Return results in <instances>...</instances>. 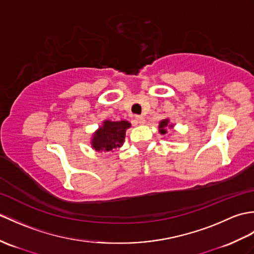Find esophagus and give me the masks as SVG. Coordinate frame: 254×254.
I'll list each match as a JSON object with an SVG mask.
<instances>
[{
  "label": "esophagus",
  "instance_id": "1",
  "mask_svg": "<svg viewBox=\"0 0 254 254\" xmlns=\"http://www.w3.org/2000/svg\"><path fill=\"white\" fill-rule=\"evenodd\" d=\"M135 121H136L137 124H144L145 123V119L142 116H136L135 117Z\"/></svg>",
  "mask_w": 254,
  "mask_h": 254
}]
</instances>
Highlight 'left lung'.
<instances>
[{
	"label": "left lung",
	"instance_id": "8db88e82",
	"mask_svg": "<svg viewBox=\"0 0 254 254\" xmlns=\"http://www.w3.org/2000/svg\"><path fill=\"white\" fill-rule=\"evenodd\" d=\"M167 127H174V126H171L169 123V119H164L159 122V133L160 134H166L167 133Z\"/></svg>",
	"mask_w": 254,
	"mask_h": 254
}]
</instances>
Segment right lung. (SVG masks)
Segmentation results:
<instances>
[{
  "instance_id": "add662e5",
  "label": "right lung",
  "mask_w": 254,
  "mask_h": 254,
  "mask_svg": "<svg viewBox=\"0 0 254 254\" xmlns=\"http://www.w3.org/2000/svg\"><path fill=\"white\" fill-rule=\"evenodd\" d=\"M131 123L126 120L109 121L105 120L102 127L97 130L91 138V147L97 152H110L122 146L126 132Z\"/></svg>"
}]
</instances>
